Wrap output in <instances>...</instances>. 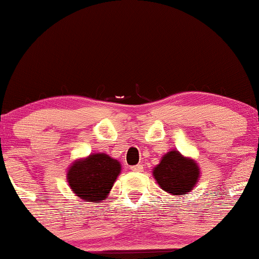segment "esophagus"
Here are the masks:
<instances>
[{
	"mask_svg": "<svg viewBox=\"0 0 259 259\" xmlns=\"http://www.w3.org/2000/svg\"><path fill=\"white\" fill-rule=\"evenodd\" d=\"M130 170H132V171H142V170H144V167H142L141 164L133 165V167H130Z\"/></svg>",
	"mask_w": 259,
	"mask_h": 259,
	"instance_id": "esophagus-1",
	"label": "esophagus"
}]
</instances>
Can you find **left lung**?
<instances>
[{
	"instance_id": "left-lung-1",
	"label": "left lung",
	"mask_w": 259,
	"mask_h": 259,
	"mask_svg": "<svg viewBox=\"0 0 259 259\" xmlns=\"http://www.w3.org/2000/svg\"><path fill=\"white\" fill-rule=\"evenodd\" d=\"M153 177L160 189L168 194L186 195L200 179V169L194 159L173 150L165 153L159 164L153 168Z\"/></svg>"
}]
</instances>
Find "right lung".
Wrapping results in <instances>:
<instances>
[{"label": "right lung", "instance_id": "right-lung-1", "mask_svg": "<svg viewBox=\"0 0 259 259\" xmlns=\"http://www.w3.org/2000/svg\"><path fill=\"white\" fill-rule=\"evenodd\" d=\"M121 165L106 153L90 154L78 159L68 169L67 179L70 189L85 202L103 201L108 197Z\"/></svg>", "mask_w": 259, "mask_h": 259}]
</instances>
